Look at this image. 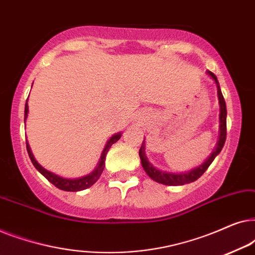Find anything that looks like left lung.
Listing matches in <instances>:
<instances>
[{
    "label": "left lung",
    "instance_id": "left-lung-1",
    "mask_svg": "<svg viewBox=\"0 0 255 255\" xmlns=\"http://www.w3.org/2000/svg\"><path fill=\"white\" fill-rule=\"evenodd\" d=\"M207 74L214 80L217 87V96H218V103H219V133H218V141L216 144V147L214 151L211 152V154L208 156L207 160L203 163H201L200 166L195 167V168L188 170V172H180V173H174V172H167V170L159 169L155 166H153L151 162L148 161L147 155L145 152V139L142 140L141 147L139 149V156L141 160V166L146 174L151 177L152 180H154L155 182L165 184V186H183V184L191 183L194 181H196L198 177L202 176L205 170L208 169V167L211 165V162L214 161L216 156L221 153L223 146L225 144L226 140V104L225 100L223 97L221 87H219V82L214 73L210 71H207Z\"/></svg>",
    "mask_w": 255,
    "mask_h": 255
}]
</instances>
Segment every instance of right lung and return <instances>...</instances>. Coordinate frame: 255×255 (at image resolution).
Masks as SVG:
<instances>
[{
  "label": "right lung",
  "mask_w": 255,
  "mask_h": 255,
  "mask_svg": "<svg viewBox=\"0 0 255 255\" xmlns=\"http://www.w3.org/2000/svg\"><path fill=\"white\" fill-rule=\"evenodd\" d=\"M27 113H29V106H27V100H26L25 110H24V123L26 122ZM121 137H122V132H118V133H115L114 135H111L109 140L107 141L106 146H104L102 153H101V158L99 160V162H97L95 169H94L92 173L87 174L85 176L75 177V179H69V177L60 176L58 175V174L50 172V170L44 168V167L41 166L40 163H38L37 160L34 159V155L32 154V151H31L30 145L29 142H27V140H26V149H27V154H29L31 161H32L33 166L36 167V169L41 174V175L46 177L52 184H54V186L59 188V189L65 190V191H80L92 187L93 184L100 179L101 174H102L104 167H106V156L108 154V151H109V148L113 146V144H115L117 140H120Z\"/></svg>",
  "instance_id": "add662e5"
}]
</instances>
